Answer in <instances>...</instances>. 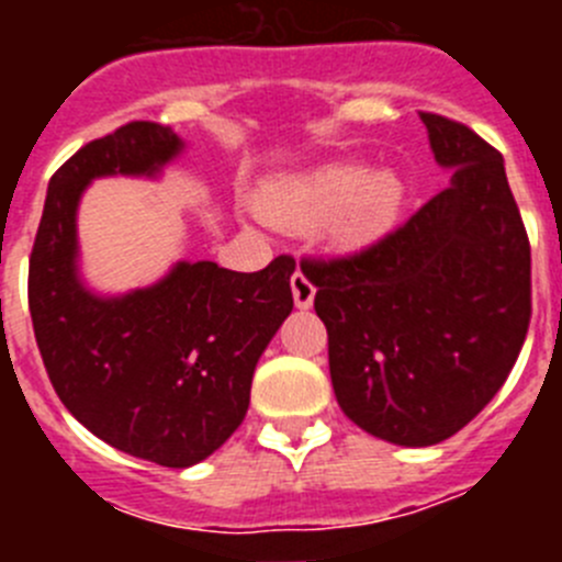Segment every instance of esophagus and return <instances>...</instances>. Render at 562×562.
<instances>
[{
    "mask_svg": "<svg viewBox=\"0 0 562 562\" xmlns=\"http://www.w3.org/2000/svg\"><path fill=\"white\" fill-rule=\"evenodd\" d=\"M292 286V301H295L297 310H310L312 301H315V286H312L310 276L304 270H295V276L290 278Z\"/></svg>",
    "mask_w": 562,
    "mask_h": 562,
    "instance_id": "esophagus-1",
    "label": "esophagus"
}]
</instances>
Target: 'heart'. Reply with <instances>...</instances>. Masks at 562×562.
Wrapping results in <instances>:
<instances>
[{
    "mask_svg": "<svg viewBox=\"0 0 562 562\" xmlns=\"http://www.w3.org/2000/svg\"><path fill=\"white\" fill-rule=\"evenodd\" d=\"M402 207V182L391 168L321 166L284 173L265 186L258 213L272 227H324L340 250H362L394 227Z\"/></svg>",
    "mask_w": 562,
    "mask_h": 562,
    "instance_id": "obj_1",
    "label": "heart"
}]
</instances>
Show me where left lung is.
I'll use <instances>...</instances> for the list:
<instances>
[{
  "label": "left lung",
  "instance_id": "8db88e82",
  "mask_svg": "<svg viewBox=\"0 0 562 562\" xmlns=\"http://www.w3.org/2000/svg\"><path fill=\"white\" fill-rule=\"evenodd\" d=\"M450 182L400 231L335 261H301L329 331L337 405L366 434L430 448L484 411L532 315V256L504 157L422 112Z\"/></svg>",
  "mask_w": 562,
  "mask_h": 562
}]
</instances>
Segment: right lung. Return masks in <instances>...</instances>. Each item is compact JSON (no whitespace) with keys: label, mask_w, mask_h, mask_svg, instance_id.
Masks as SVG:
<instances>
[{"label":"right lung","mask_w":562,"mask_h":562,"mask_svg":"<svg viewBox=\"0 0 562 562\" xmlns=\"http://www.w3.org/2000/svg\"><path fill=\"white\" fill-rule=\"evenodd\" d=\"M186 151L168 126L134 121L92 140L49 180L30 256V317L64 408L112 448L162 467L220 450L250 405L252 371L292 312L295 261L258 272L177 261L157 284L87 286L78 205L92 180L146 177Z\"/></svg>","instance_id":"1"}]
</instances>
